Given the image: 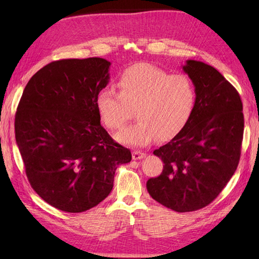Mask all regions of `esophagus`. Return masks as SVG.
I'll return each instance as SVG.
<instances>
[{
	"label": "esophagus",
	"instance_id": "obj_1",
	"mask_svg": "<svg viewBox=\"0 0 259 259\" xmlns=\"http://www.w3.org/2000/svg\"><path fill=\"white\" fill-rule=\"evenodd\" d=\"M146 157V153L141 152V151H134L133 152V159L134 160H140V159L145 158Z\"/></svg>",
	"mask_w": 259,
	"mask_h": 259
}]
</instances>
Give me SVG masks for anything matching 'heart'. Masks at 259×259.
<instances>
[{"mask_svg": "<svg viewBox=\"0 0 259 259\" xmlns=\"http://www.w3.org/2000/svg\"><path fill=\"white\" fill-rule=\"evenodd\" d=\"M119 93L106 88L96 97L101 121L111 130L121 129L136 109L137 122L115 135L120 144L145 147L171 138L184 128L195 106L196 90L188 75L169 74L148 63L124 70L118 79Z\"/></svg>", "mask_w": 259, "mask_h": 259, "instance_id": "obj_1", "label": "heart"}]
</instances>
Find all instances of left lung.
Returning <instances> with one entry per match:
<instances>
[{
	"label": "left lung",
	"mask_w": 259,
	"mask_h": 259,
	"mask_svg": "<svg viewBox=\"0 0 259 259\" xmlns=\"http://www.w3.org/2000/svg\"><path fill=\"white\" fill-rule=\"evenodd\" d=\"M196 90L184 128L153 151L164 166L147 181L149 195L178 212L209 205L237 169L244 134L243 103L235 88L211 65L187 60L183 65Z\"/></svg>",
	"instance_id": "1"
}]
</instances>
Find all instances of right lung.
<instances>
[{
    "instance_id": "add662e5",
    "label": "right lung",
    "mask_w": 259,
    "mask_h": 259,
    "mask_svg": "<svg viewBox=\"0 0 259 259\" xmlns=\"http://www.w3.org/2000/svg\"><path fill=\"white\" fill-rule=\"evenodd\" d=\"M102 58L49 63L24 88L15 139L32 188L49 205L82 212L109 196L119 164L131 152L100 122L96 97L109 83Z\"/></svg>"
}]
</instances>
